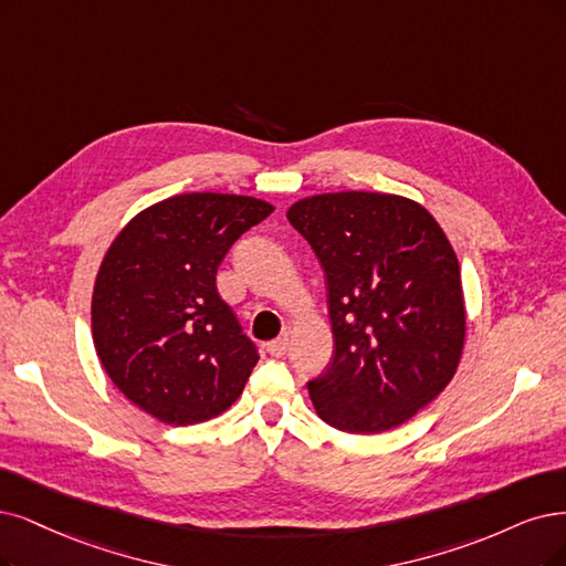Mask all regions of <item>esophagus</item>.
<instances>
[{"label":"esophagus","instance_id":"34e87169","mask_svg":"<svg viewBox=\"0 0 566 566\" xmlns=\"http://www.w3.org/2000/svg\"><path fill=\"white\" fill-rule=\"evenodd\" d=\"M286 349H289V338H286V336H282V338H277V340L268 343V354H270V357H275V359L284 357Z\"/></svg>","mask_w":566,"mask_h":566}]
</instances>
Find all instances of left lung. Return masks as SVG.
Wrapping results in <instances>:
<instances>
[{"instance_id":"1","label":"left lung","mask_w":566,"mask_h":566,"mask_svg":"<svg viewBox=\"0 0 566 566\" xmlns=\"http://www.w3.org/2000/svg\"><path fill=\"white\" fill-rule=\"evenodd\" d=\"M289 223L326 275L333 357L310 380L331 427L380 433L408 422L454 378L467 336L462 275L443 228L403 196L303 198Z\"/></svg>"}]
</instances>
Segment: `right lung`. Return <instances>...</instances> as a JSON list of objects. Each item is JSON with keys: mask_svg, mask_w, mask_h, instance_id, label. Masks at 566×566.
Instances as JSON below:
<instances>
[{"mask_svg": "<svg viewBox=\"0 0 566 566\" xmlns=\"http://www.w3.org/2000/svg\"><path fill=\"white\" fill-rule=\"evenodd\" d=\"M272 209L251 196L181 193L146 207L104 254L95 352L125 399L156 420L207 422L242 394L259 352L219 296L217 270Z\"/></svg>", "mask_w": 566, "mask_h": 566, "instance_id": "1", "label": "right lung"}]
</instances>
